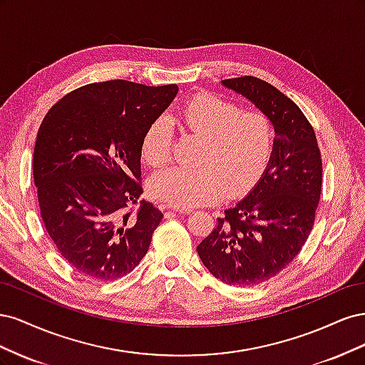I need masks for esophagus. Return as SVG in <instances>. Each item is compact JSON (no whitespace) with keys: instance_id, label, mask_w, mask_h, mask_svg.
Instances as JSON below:
<instances>
[{"instance_id":"obj_1","label":"esophagus","mask_w":365,"mask_h":365,"mask_svg":"<svg viewBox=\"0 0 365 365\" xmlns=\"http://www.w3.org/2000/svg\"><path fill=\"white\" fill-rule=\"evenodd\" d=\"M169 210H173V212H178V213H192L190 208H181V207H175V205H168Z\"/></svg>"}]
</instances>
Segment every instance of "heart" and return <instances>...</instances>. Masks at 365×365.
I'll return each mask as SVG.
<instances>
[{
    "mask_svg": "<svg viewBox=\"0 0 365 365\" xmlns=\"http://www.w3.org/2000/svg\"><path fill=\"white\" fill-rule=\"evenodd\" d=\"M185 134L202 140L197 168H170L150 181L152 193L176 207H196L217 201L227 193L248 190L267 169L275 146V128L263 113L244 108L210 93L187 101L178 113ZM173 128L158 117L141 138V155L152 168L170 160Z\"/></svg>",
    "mask_w": 365,
    "mask_h": 365,
    "instance_id": "obj_1",
    "label": "heart"
}]
</instances>
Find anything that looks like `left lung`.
Returning <instances> with one entry per match:
<instances>
[{"label":"left lung","mask_w":365,"mask_h":365,"mask_svg":"<svg viewBox=\"0 0 365 365\" xmlns=\"http://www.w3.org/2000/svg\"><path fill=\"white\" fill-rule=\"evenodd\" d=\"M222 85L247 97L275 128L262 178L196 248L216 279L245 288L277 275L302 251L315 222L323 163L312 125L289 97L254 76Z\"/></svg>","instance_id":"obj_1"}]
</instances>
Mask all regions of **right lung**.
Listing matches in <instances>:
<instances>
[{
    "mask_svg": "<svg viewBox=\"0 0 365 365\" xmlns=\"http://www.w3.org/2000/svg\"><path fill=\"white\" fill-rule=\"evenodd\" d=\"M176 93V85L88 83L42 120L33 153L41 217L86 277L117 280L146 256L163 213L141 200V138Z\"/></svg>",
    "mask_w": 365,
    "mask_h": 365,
    "instance_id": "add662e5",
    "label": "right lung"
}]
</instances>
